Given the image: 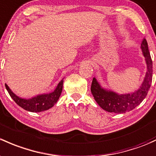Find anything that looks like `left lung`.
Wrapping results in <instances>:
<instances>
[{"label":"left lung","instance_id":"left-lung-1","mask_svg":"<svg viewBox=\"0 0 156 156\" xmlns=\"http://www.w3.org/2000/svg\"><path fill=\"white\" fill-rule=\"evenodd\" d=\"M141 49L147 66V72L144 82L137 90L129 94L119 95L113 91L106 90L93 78L91 93L98 105L105 111L116 114H122L137 107L145 99L150 90L152 79V61L146 39L141 42Z\"/></svg>","mask_w":156,"mask_h":156}]
</instances>
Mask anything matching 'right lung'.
I'll list each match as a JSON object with an SVG mask.
<instances>
[{
  "label": "right lung",
  "mask_w": 156,
  "mask_h": 156,
  "mask_svg": "<svg viewBox=\"0 0 156 156\" xmlns=\"http://www.w3.org/2000/svg\"><path fill=\"white\" fill-rule=\"evenodd\" d=\"M63 83V80H61L57 85L56 89L52 93H48V94L39 95V96L29 99H22L16 96L15 93L11 91V90L6 83H5V87H6L9 96L18 105L20 106L23 109L27 111H30V112H41V111H46L49 108H52L56 104L62 93Z\"/></svg>",
  "instance_id": "1"
}]
</instances>
